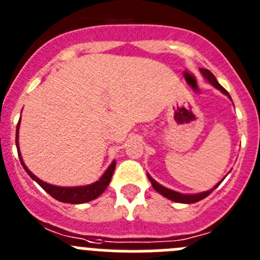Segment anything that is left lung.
Instances as JSON below:
<instances>
[{"label":"left lung","instance_id":"1","mask_svg":"<svg viewBox=\"0 0 260 260\" xmlns=\"http://www.w3.org/2000/svg\"><path fill=\"white\" fill-rule=\"evenodd\" d=\"M201 72H202L203 76H205V78L207 79V80H209L210 83H211L212 85L215 86V88H217V89H219V90H221V92H223L224 94H226L229 98H231L229 93L226 92L225 89H224V88L220 85V84L217 83V80H216V79H215V76H214V75H212L211 71H209V70H206V69H201ZM147 177H149V180H150L153 188L155 189V190L158 191L159 194H162V196H165V197L168 198V200L175 201V202H180V203H196V202H198V201H201V200H203V198L207 197V196H209V194L211 193V191L214 190V189H216L217 186H219V184H220V182H221L220 181V182H219V184H217V185H215L214 188L211 189V190L203 191V193H198V194H181V193H177V191L171 190V189L165 188V186H162V185H160V184H158V182H156L155 180L153 179V177L149 176V175H147Z\"/></svg>","mask_w":260,"mask_h":260}]
</instances>
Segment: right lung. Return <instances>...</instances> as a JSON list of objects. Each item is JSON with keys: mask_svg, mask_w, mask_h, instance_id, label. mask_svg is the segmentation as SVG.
Wrapping results in <instances>:
<instances>
[{"mask_svg": "<svg viewBox=\"0 0 260 260\" xmlns=\"http://www.w3.org/2000/svg\"><path fill=\"white\" fill-rule=\"evenodd\" d=\"M18 129H19V123H18V125H16V133H15L16 149L19 150V146H18ZM18 154H19V159L23 168H24L25 172L31 176V179H34L35 181H36L37 184H39V185L46 191V193L50 194L51 197L55 198V200L59 201V202H64V203H85V202H89V201L95 200L97 197H100V196L105 191V189L107 188L110 181H111V177H113L114 170H115V166H116L115 162L111 163L110 167L106 170V172L102 175L101 179L98 180V181L93 182V184H90V185L76 186V188H60V186H54V185H50V184H46V182L41 181L39 177L35 176L31 171L25 167L24 163H23V159L22 156H20L19 151H18Z\"/></svg>", "mask_w": 260, "mask_h": 260, "instance_id": "obj_1", "label": "right lung"}]
</instances>
